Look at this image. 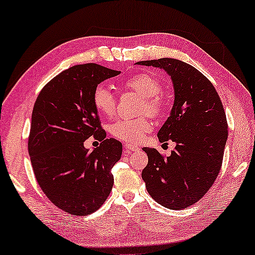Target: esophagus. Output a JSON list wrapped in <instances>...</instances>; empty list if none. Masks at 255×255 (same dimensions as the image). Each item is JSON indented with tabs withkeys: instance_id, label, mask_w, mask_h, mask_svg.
I'll list each match as a JSON object with an SVG mask.
<instances>
[{
	"instance_id": "1",
	"label": "esophagus",
	"mask_w": 255,
	"mask_h": 255,
	"mask_svg": "<svg viewBox=\"0 0 255 255\" xmlns=\"http://www.w3.org/2000/svg\"><path fill=\"white\" fill-rule=\"evenodd\" d=\"M137 148L135 145H132V144H125V152L126 153H131V152H134V151H137Z\"/></svg>"
}]
</instances>
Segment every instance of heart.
I'll return each mask as SVG.
<instances>
[{
  "label": "heart",
  "instance_id": "heart-1",
  "mask_svg": "<svg viewBox=\"0 0 255 255\" xmlns=\"http://www.w3.org/2000/svg\"><path fill=\"white\" fill-rule=\"evenodd\" d=\"M126 90L134 91L143 96L142 111L157 116L162 110V84L149 74H138L130 77L124 83ZM93 106L104 116H112L116 112V98L104 85H98L93 92ZM152 124L147 119H119L110 125V132L116 138L125 142L138 143L151 131Z\"/></svg>",
  "mask_w": 255,
  "mask_h": 255
}]
</instances>
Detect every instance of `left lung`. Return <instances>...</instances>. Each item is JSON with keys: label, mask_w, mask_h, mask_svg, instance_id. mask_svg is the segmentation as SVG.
<instances>
[{"label": "left lung", "mask_w": 255, "mask_h": 255, "mask_svg": "<svg viewBox=\"0 0 255 255\" xmlns=\"http://www.w3.org/2000/svg\"><path fill=\"white\" fill-rule=\"evenodd\" d=\"M163 69L170 76L175 101L170 116L157 132L161 143L176 147L163 157L143 147L148 163L142 171L146 189L157 203L171 210L201 200L219 175L228 137L226 113L211 82L191 64L177 59L137 62Z\"/></svg>", "instance_id": "8db88e82"}]
</instances>
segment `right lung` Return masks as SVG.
Listing matches in <instances>:
<instances>
[{
    "instance_id": "obj_1",
    "label": "right lung",
    "mask_w": 255,
    "mask_h": 255,
    "mask_svg": "<svg viewBox=\"0 0 255 255\" xmlns=\"http://www.w3.org/2000/svg\"><path fill=\"white\" fill-rule=\"evenodd\" d=\"M119 74L96 63L74 66L50 80L34 104L28 152L36 180L70 215L96 211L112 189L111 169L123 144L106 138L92 96L100 83ZM93 134L101 144L90 152L83 142Z\"/></svg>"
}]
</instances>
